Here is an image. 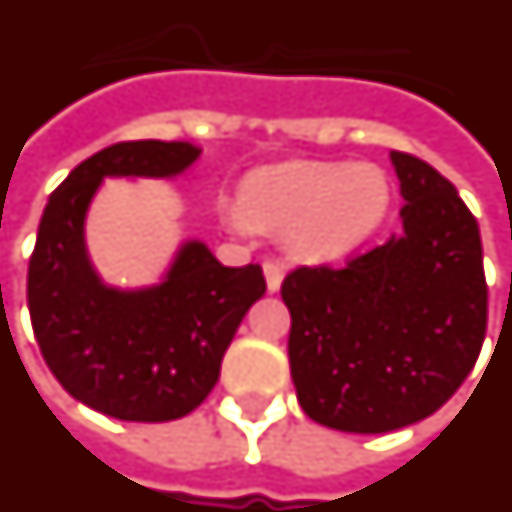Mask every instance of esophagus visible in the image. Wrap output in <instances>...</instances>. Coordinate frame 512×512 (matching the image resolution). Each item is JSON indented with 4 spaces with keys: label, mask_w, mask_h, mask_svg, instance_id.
I'll use <instances>...</instances> for the list:
<instances>
[{
    "label": "esophagus",
    "mask_w": 512,
    "mask_h": 512,
    "mask_svg": "<svg viewBox=\"0 0 512 512\" xmlns=\"http://www.w3.org/2000/svg\"><path fill=\"white\" fill-rule=\"evenodd\" d=\"M263 274H266L268 293H279L282 279H285V268L279 266V263H274V260H266V263H263Z\"/></svg>",
    "instance_id": "esophagus-1"
}]
</instances>
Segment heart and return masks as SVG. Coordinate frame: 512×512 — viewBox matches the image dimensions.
Listing matches in <instances>:
<instances>
[{"instance_id": "b5f03b06", "label": "heart", "mask_w": 512, "mask_h": 512, "mask_svg": "<svg viewBox=\"0 0 512 512\" xmlns=\"http://www.w3.org/2000/svg\"><path fill=\"white\" fill-rule=\"evenodd\" d=\"M244 217H230L285 230L290 255L306 263H331L355 252L377 233L391 208V184L369 162H285L249 173L238 187Z\"/></svg>"}]
</instances>
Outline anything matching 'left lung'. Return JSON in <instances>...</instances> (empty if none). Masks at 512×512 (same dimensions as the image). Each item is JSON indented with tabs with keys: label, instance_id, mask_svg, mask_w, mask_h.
Masks as SVG:
<instances>
[{
	"label": "left lung",
	"instance_id": "8db88e82",
	"mask_svg": "<svg viewBox=\"0 0 512 512\" xmlns=\"http://www.w3.org/2000/svg\"><path fill=\"white\" fill-rule=\"evenodd\" d=\"M391 162L401 236L344 268H295L282 282L298 404L350 434L429 418L467 380L486 339L478 219L431 165L401 151Z\"/></svg>",
	"mask_w": 512,
	"mask_h": 512
}]
</instances>
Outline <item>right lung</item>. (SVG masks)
<instances>
[{
    "label": "right lung",
    "instance_id": "1",
    "mask_svg": "<svg viewBox=\"0 0 512 512\" xmlns=\"http://www.w3.org/2000/svg\"><path fill=\"white\" fill-rule=\"evenodd\" d=\"M200 157L187 140H130L97 151L54 189L37 227L26 301L34 339L64 391L119 420L184 418L219 380L263 268H227L198 238L176 249L157 285L102 282L86 214L105 179H176Z\"/></svg>",
    "mask_w": 512,
    "mask_h": 512
}]
</instances>
